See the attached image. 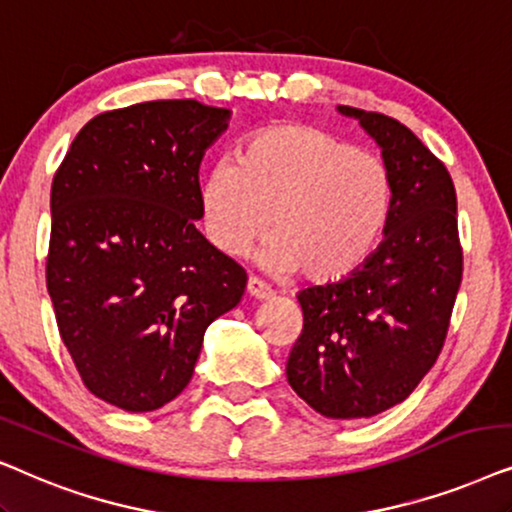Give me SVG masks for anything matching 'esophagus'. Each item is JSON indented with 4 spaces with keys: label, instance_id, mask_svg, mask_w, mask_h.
<instances>
[{
    "label": "esophagus",
    "instance_id": "esophagus-1",
    "mask_svg": "<svg viewBox=\"0 0 512 512\" xmlns=\"http://www.w3.org/2000/svg\"><path fill=\"white\" fill-rule=\"evenodd\" d=\"M245 290H248V295L252 299H269L271 297V288L264 281H260V278L250 276L248 283H245Z\"/></svg>",
    "mask_w": 512,
    "mask_h": 512
}]
</instances>
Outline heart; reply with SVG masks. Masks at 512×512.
Listing matches in <instances>:
<instances>
[{"label": "heart", "mask_w": 512, "mask_h": 512, "mask_svg": "<svg viewBox=\"0 0 512 512\" xmlns=\"http://www.w3.org/2000/svg\"><path fill=\"white\" fill-rule=\"evenodd\" d=\"M393 206L391 175L377 156L316 124L264 126L238 163L222 161L201 187L203 224L224 255L274 238L262 262L309 285H337L377 252Z\"/></svg>", "instance_id": "1"}]
</instances>
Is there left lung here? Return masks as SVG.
I'll use <instances>...</instances> for the list:
<instances>
[{
    "instance_id": "8db88e82",
    "label": "left lung",
    "mask_w": 512,
    "mask_h": 512,
    "mask_svg": "<svg viewBox=\"0 0 512 512\" xmlns=\"http://www.w3.org/2000/svg\"><path fill=\"white\" fill-rule=\"evenodd\" d=\"M377 140L391 175L386 238L358 274L297 295L304 325L285 374L330 419L403 403L445 346L463 276L456 192L438 156L386 114L339 105Z\"/></svg>"
}]
</instances>
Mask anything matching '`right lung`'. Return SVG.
<instances>
[{
  "instance_id": "1",
  "label": "right lung",
  "mask_w": 512,
  "mask_h": 512,
  "mask_svg": "<svg viewBox=\"0 0 512 512\" xmlns=\"http://www.w3.org/2000/svg\"><path fill=\"white\" fill-rule=\"evenodd\" d=\"M229 109L152 100L93 117L51 185L46 257L60 339L93 395L152 412L194 374L203 332L245 269L208 243L199 166Z\"/></svg>"
}]
</instances>
